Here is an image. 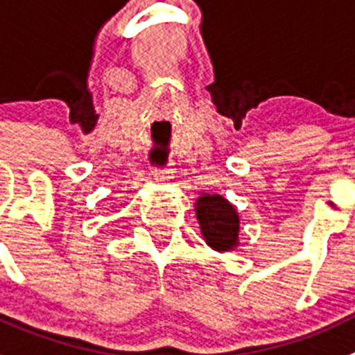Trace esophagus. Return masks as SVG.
I'll return each instance as SVG.
<instances>
[{
  "instance_id": "34e87169",
  "label": "esophagus",
  "mask_w": 355,
  "mask_h": 355,
  "mask_svg": "<svg viewBox=\"0 0 355 355\" xmlns=\"http://www.w3.org/2000/svg\"><path fill=\"white\" fill-rule=\"evenodd\" d=\"M154 174H156L157 180L161 181H168L174 175V168H172V163H165V165L161 166H154Z\"/></svg>"
}]
</instances>
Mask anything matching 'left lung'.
Wrapping results in <instances>:
<instances>
[{"label": "left lung", "instance_id": "left-lung-1", "mask_svg": "<svg viewBox=\"0 0 355 355\" xmlns=\"http://www.w3.org/2000/svg\"><path fill=\"white\" fill-rule=\"evenodd\" d=\"M199 225L210 247L216 250H232L237 245L239 218L227 199L221 196H203L196 203Z\"/></svg>", "mask_w": 355, "mask_h": 355}]
</instances>
